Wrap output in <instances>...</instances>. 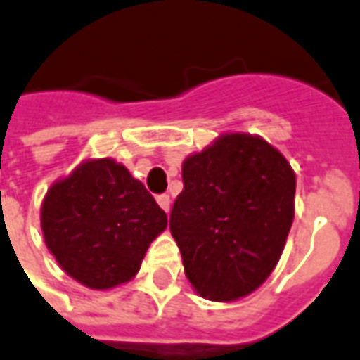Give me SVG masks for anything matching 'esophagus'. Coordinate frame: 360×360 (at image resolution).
I'll return each instance as SVG.
<instances>
[{"mask_svg": "<svg viewBox=\"0 0 360 360\" xmlns=\"http://www.w3.org/2000/svg\"><path fill=\"white\" fill-rule=\"evenodd\" d=\"M156 202H158L160 207H162L164 212H169L172 200H169V196H167V194H158V196H156Z\"/></svg>", "mask_w": 360, "mask_h": 360, "instance_id": "1", "label": "esophagus"}]
</instances>
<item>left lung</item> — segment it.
<instances>
[{"mask_svg":"<svg viewBox=\"0 0 360 360\" xmlns=\"http://www.w3.org/2000/svg\"><path fill=\"white\" fill-rule=\"evenodd\" d=\"M294 196L292 167L259 137L229 133L188 156L169 231L194 290L233 302L259 288L286 244Z\"/></svg>","mask_w":360,"mask_h":360,"instance_id":"1","label":"left lung"}]
</instances>
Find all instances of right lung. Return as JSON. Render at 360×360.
Masks as SVG:
<instances>
[{
	"mask_svg": "<svg viewBox=\"0 0 360 360\" xmlns=\"http://www.w3.org/2000/svg\"><path fill=\"white\" fill-rule=\"evenodd\" d=\"M167 215L141 181L114 160H91L55 183L41 206L45 244L66 273L93 290L139 271Z\"/></svg>",
	"mask_w": 360,
	"mask_h": 360,
	"instance_id": "obj_1",
	"label": "right lung"
}]
</instances>
